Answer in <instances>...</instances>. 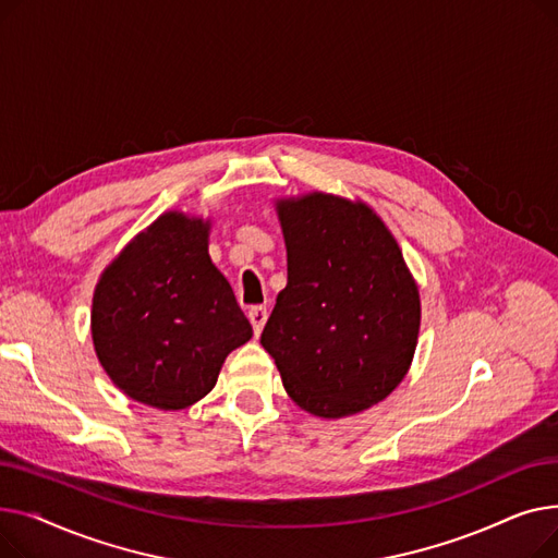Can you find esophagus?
I'll use <instances>...</instances> for the list:
<instances>
[{
  "label": "esophagus",
  "mask_w": 558,
  "mask_h": 558,
  "mask_svg": "<svg viewBox=\"0 0 558 558\" xmlns=\"http://www.w3.org/2000/svg\"><path fill=\"white\" fill-rule=\"evenodd\" d=\"M267 307L264 305H253L251 310H248V320L253 324V332L255 335H259L262 332V328H264V324H267Z\"/></svg>",
  "instance_id": "34e87169"
}]
</instances>
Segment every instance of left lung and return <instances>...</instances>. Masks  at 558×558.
<instances>
[{
  "label": "left lung",
  "instance_id": "obj_1",
  "mask_svg": "<svg viewBox=\"0 0 558 558\" xmlns=\"http://www.w3.org/2000/svg\"><path fill=\"white\" fill-rule=\"evenodd\" d=\"M287 287L259 343L305 412L341 418L385 400L412 364L421 301L393 234L362 203L280 201Z\"/></svg>",
  "mask_w": 558,
  "mask_h": 558
}]
</instances>
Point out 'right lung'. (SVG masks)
Segmentation results:
<instances>
[{
	"mask_svg": "<svg viewBox=\"0 0 558 558\" xmlns=\"http://www.w3.org/2000/svg\"><path fill=\"white\" fill-rule=\"evenodd\" d=\"M253 337L208 255V223L162 215L101 276L93 339L112 383L137 402L185 409L210 393L230 350Z\"/></svg>",
	"mask_w": 558,
	"mask_h": 558,
	"instance_id": "1",
	"label": "right lung"
}]
</instances>
